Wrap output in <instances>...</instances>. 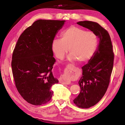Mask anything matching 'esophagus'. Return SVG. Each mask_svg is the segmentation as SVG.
<instances>
[{
    "label": "esophagus",
    "instance_id": "34e87169",
    "mask_svg": "<svg viewBox=\"0 0 125 125\" xmlns=\"http://www.w3.org/2000/svg\"><path fill=\"white\" fill-rule=\"evenodd\" d=\"M60 82L61 83L63 84H69L71 83V82L67 79V77L65 75H61V78H60Z\"/></svg>",
    "mask_w": 125,
    "mask_h": 125
}]
</instances>
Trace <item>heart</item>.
<instances>
[{"mask_svg":"<svg viewBox=\"0 0 125 125\" xmlns=\"http://www.w3.org/2000/svg\"><path fill=\"white\" fill-rule=\"evenodd\" d=\"M61 37L52 43V51L60 60L64 57L69 50V61L87 62L94 55L98 45V38L94 32L75 26L64 30Z\"/></svg>","mask_w":125,"mask_h":125,"instance_id":"b5f03b06","label":"heart"}]
</instances>
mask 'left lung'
<instances>
[{"instance_id": "1", "label": "left lung", "mask_w": 125, "mask_h": 125, "mask_svg": "<svg viewBox=\"0 0 125 125\" xmlns=\"http://www.w3.org/2000/svg\"><path fill=\"white\" fill-rule=\"evenodd\" d=\"M77 24L90 30L99 38L94 55L82 68V76L78 82L81 90L73 100L77 106L87 109L96 104L106 92L113 71L114 54L108 32L98 23L83 21Z\"/></svg>"}]
</instances>
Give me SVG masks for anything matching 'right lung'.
Returning <instances> with one entry per match:
<instances>
[{
	"mask_svg": "<svg viewBox=\"0 0 125 125\" xmlns=\"http://www.w3.org/2000/svg\"><path fill=\"white\" fill-rule=\"evenodd\" d=\"M65 20L40 19L19 38L12 56V74L17 90L27 102L41 105L48 102L58 83L52 72L56 62L52 43Z\"/></svg>",
	"mask_w": 125,
	"mask_h": 125,
	"instance_id": "add662e5",
	"label": "right lung"
}]
</instances>
